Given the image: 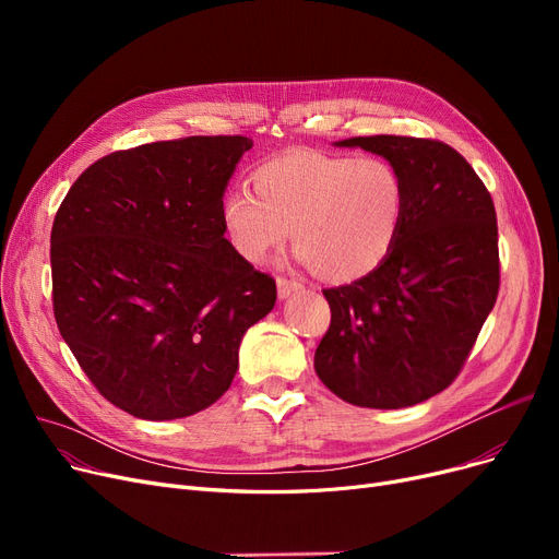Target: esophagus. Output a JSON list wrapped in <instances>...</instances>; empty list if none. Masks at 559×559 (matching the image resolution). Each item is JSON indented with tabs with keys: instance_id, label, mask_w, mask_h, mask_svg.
<instances>
[{
	"instance_id": "1",
	"label": "esophagus",
	"mask_w": 559,
	"mask_h": 559,
	"mask_svg": "<svg viewBox=\"0 0 559 559\" xmlns=\"http://www.w3.org/2000/svg\"><path fill=\"white\" fill-rule=\"evenodd\" d=\"M276 287H278V299H287V297L295 295V292L304 289V283L285 278V276H278V278H276Z\"/></svg>"
}]
</instances>
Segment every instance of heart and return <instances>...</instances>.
Here are the masks:
<instances>
[{"instance_id":"obj_1","label":"heart","mask_w":559,"mask_h":559,"mask_svg":"<svg viewBox=\"0 0 559 559\" xmlns=\"http://www.w3.org/2000/svg\"><path fill=\"white\" fill-rule=\"evenodd\" d=\"M251 190L222 197L230 247L260 262L289 238L297 258L329 281H356L392 253L407 205L401 169L385 156L287 150L251 171Z\"/></svg>"}]
</instances>
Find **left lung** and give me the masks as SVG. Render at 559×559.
Instances as JSON below:
<instances>
[{"mask_svg":"<svg viewBox=\"0 0 559 559\" xmlns=\"http://www.w3.org/2000/svg\"><path fill=\"white\" fill-rule=\"evenodd\" d=\"M335 144L390 158L407 205L385 262L324 289L331 326L314 350V371L346 403L417 405L453 383L496 304L493 201L474 167L439 140L367 135Z\"/></svg>","mask_w":559,"mask_h":559,"instance_id":"1","label":"left lung"}]
</instances>
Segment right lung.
<instances>
[{
  "label": "right lung",
  "instance_id": "add662e5",
  "mask_svg": "<svg viewBox=\"0 0 559 559\" xmlns=\"http://www.w3.org/2000/svg\"><path fill=\"white\" fill-rule=\"evenodd\" d=\"M245 135L140 144L87 167L51 226L53 317L99 394L167 421L233 383L276 283L224 238L219 203Z\"/></svg>",
  "mask_w": 559,
  "mask_h": 559
}]
</instances>
